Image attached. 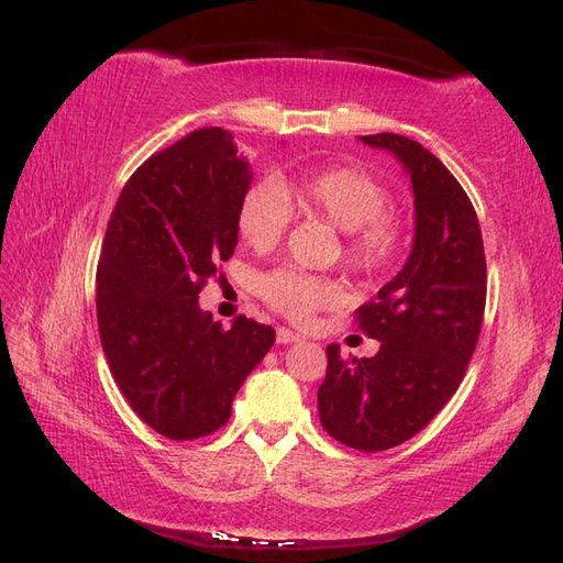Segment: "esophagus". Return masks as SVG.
Returning <instances> with one entry per match:
<instances>
[{"label": "esophagus", "instance_id": "obj_1", "mask_svg": "<svg viewBox=\"0 0 563 563\" xmlns=\"http://www.w3.org/2000/svg\"><path fill=\"white\" fill-rule=\"evenodd\" d=\"M276 338H278L280 344H292V342L301 340L297 333H292V330H287V328H278V335Z\"/></svg>", "mask_w": 563, "mask_h": 563}]
</instances>
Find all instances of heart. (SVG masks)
<instances>
[{
    "label": "heart",
    "instance_id": "1",
    "mask_svg": "<svg viewBox=\"0 0 563 563\" xmlns=\"http://www.w3.org/2000/svg\"><path fill=\"white\" fill-rule=\"evenodd\" d=\"M390 190L368 170L333 166L301 178L258 183L242 195L238 207V233L256 252H268L285 238L292 209L323 219L344 233V262L358 273H378L393 262L401 230L387 213ZM268 307L295 323H307L319 309L335 307L340 285L309 276L290 266L268 271L258 280Z\"/></svg>",
    "mask_w": 563,
    "mask_h": 563
}]
</instances>
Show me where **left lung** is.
I'll use <instances>...</instances> for the list:
<instances>
[{
    "label": "left lung",
    "mask_w": 563,
    "mask_h": 563,
    "mask_svg": "<svg viewBox=\"0 0 563 563\" xmlns=\"http://www.w3.org/2000/svg\"><path fill=\"white\" fill-rule=\"evenodd\" d=\"M405 166L413 192V244L405 268L356 311L380 340L371 358H342L328 344L319 416L330 438L362 452L407 442L450 401L478 344L487 268L478 216L464 187L423 144L362 135Z\"/></svg>",
    "instance_id": "8db88e82"
}]
</instances>
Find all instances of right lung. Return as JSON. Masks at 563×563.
Wrapping results in <instances>:
<instances>
[{
  "label": "right lung",
  "instance_id": "add662e5",
  "mask_svg": "<svg viewBox=\"0 0 563 563\" xmlns=\"http://www.w3.org/2000/svg\"><path fill=\"white\" fill-rule=\"evenodd\" d=\"M252 168L223 128H199L150 156L113 207L97 266V323L111 376L168 440L228 423L276 330L238 316L228 330L199 292L238 244Z\"/></svg>",
  "mask_w": 563,
  "mask_h": 563
}]
</instances>
